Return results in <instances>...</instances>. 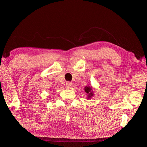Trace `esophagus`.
Masks as SVG:
<instances>
[{"label": "esophagus", "mask_w": 147, "mask_h": 147, "mask_svg": "<svg viewBox=\"0 0 147 147\" xmlns=\"http://www.w3.org/2000/svg\"><path fill=\"white\" fill-rule=\"evenodd\" d=\"M65 86H66V88L68 89H71V88L72 87V83L70 82H67L65 84Z\"/></svg>", "instance_id": "34e87169"}]
</instances>
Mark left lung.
Instances as JSON below:
<instances>
[{
    "mask_svg": "<svg viewBox=\"0 0 147 147\" xmlns=\"http://www.w3.org/2000/svg\"><path fill=\"white\" fill-rule=\"evenodd\" d=\"M85 92L87 93V98L90 99L94 95V93L92 90V87L90 86H86L85 87Z\"/></svg>",
    "mask_w": 147,
    "mask_h": 147,
    "instance_id": "obj_1",
    "label": "left lung"
}]
</instances>
